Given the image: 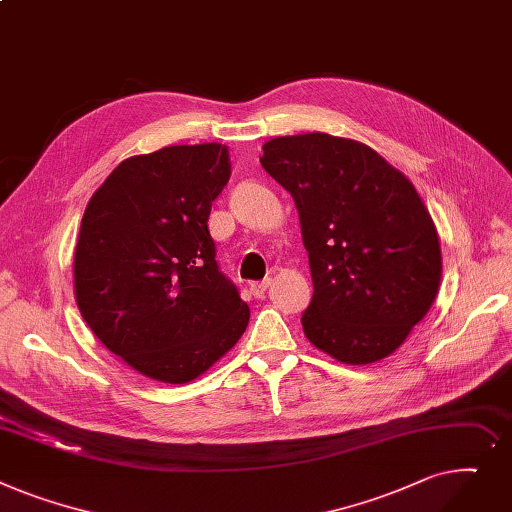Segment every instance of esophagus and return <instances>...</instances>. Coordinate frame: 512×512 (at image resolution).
I'll return each instance as SVG.
<instances>
[{
  "label": "esophagus",
  "instance_id": "34e87169",
  "mask_svg": "<svg viewBox=\"0 0 512 512\" xmlns=\"http://www.w3.org/2000/svg\"><path fill=\"white\" fill-rule=\"evenodd\" d=\"M268 285H270V279H264V281H254V283H250V291H252L256 297H262V295L266 293Z\"/></svg>",
  "mask_w": 512,
  "mask_h": 512
}]
</instances>
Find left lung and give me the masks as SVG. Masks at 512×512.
I'll return each instance as SVG.
<instances>
[{
	"label": "left lung",
	"mask_w": 512,
	"mask_h": 512,
	"mask_svg": "<svg viewBox=\"0 0 512 512\" xmlns=\"http://www.w3.org/2000/svg\"><path fill=\"white\" fill-rule=\"evenodd\" d=\"M264 171L293 196L314 295L312 345L343 364L393 353L434 304L442 258L409 179L370 146L314 132L268 140Z\"/></svg>",
	"instance_id": "obj_1"
}]
</instances>
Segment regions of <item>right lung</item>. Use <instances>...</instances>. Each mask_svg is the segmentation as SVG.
Returning <instances> with one entry per match:
<instances>
[{"instance_id":"add662e5","label":"right lung","mask_w":512,"mask_h":512,"mask_svg":"<svg viewBox=\"0 0 512 512\" xmlns=\"http://www.w3.org/2000/svg\"><path fill=\"white\" fill-rule=\"evenodd\" d=\"M229 173L221 144L165 146L119 163L84 210L76 304L99 341L148 378H198L248 326L208 231Z\"/></svg>"}]
</instances>
